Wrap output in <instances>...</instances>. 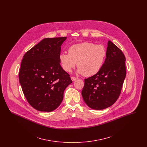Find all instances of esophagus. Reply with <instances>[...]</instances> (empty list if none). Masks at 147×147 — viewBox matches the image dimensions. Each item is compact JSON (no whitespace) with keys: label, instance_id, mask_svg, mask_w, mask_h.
<instances>
[{"label":"esophagus","instance_id":"obj_1","mask_svg":"<svg viewBox=\"0 0 147 147\" xmlns=\"http://www.w3.org/2000/svg\"><path fill=\"white\" fill-rule=\"evenodd\" d=\"M71 80H72L73 82H74V81H75L76 80H77V78H76V77H71Z\"/></svg>","mask_w":147,"mask_h":147}]
</instances>
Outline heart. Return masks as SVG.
<instances>
[{
  "mask_svg": "<svg viewBox=\"0 0 147 147\" xmlns=\"http://www.w3.org/2000/svg\"><path fill=\"white\" fill-rule=\"evenodd\" d=\"M106 57V50L103 45L85 42L72 45L68 53H61L59 59L65 71L70 72L77 64L78 73L91 77L101 69Z\"/></svg>",
  "mask_w": 147,
  "mask_h": 147,
  "instance_id": "heart-1",
  "label": "heart"
}]
</instances>
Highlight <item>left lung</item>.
<instances>
[{
  "instance_id": "left-lung-1",
  "label": "left lung",
  "mask_w": 147,
  "mask_h": 147,
  "mask_svg": "<svg viewBox=\"0 0 147 147\" xmlns=\"http://www.w3.org/2000/svg\"><path fill=\"white\" fill-rule=\"evenodd\" d=\"M126 58L122 51L109 41L105 62L96 74L85 79L82 95L94 110H103L118 99L126 78Z\"/></svg>"
}]
</instances>
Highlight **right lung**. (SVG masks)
<instances>
[{"mask_svg": "<svg viewBox=\"0 0 147 147\" xmlns=\"http://www.w3.org/2000/svg\"><path fill=\"white\" fill-rule=\"evenodd\" d=\"M66 39L44 38L23 57L19 82L29 104L38 111L56 109L63 100L64 90L72 83L59 59L61 45Z\"/></svg>", "mask_w": 147, "mask_h": 147, "instance_id": "1", "label": "right lung"}]
</instances>
